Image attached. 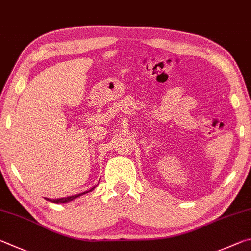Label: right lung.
<instances>
[{"instance_id":"add662e5","label":"right lung","mask_w":251,"mask_h":251,"mask_svg":"<svg viewBox=\"0 0 251 251\" xmlns=\"http://www.w3.org/2000/svg\"><path fill=\"white\" fill-rule=\"evenodd\" d=\"M92 190H95V187L90 188V190H89V191H87V192L80 193V194H76V195H73V196H67V197H61V199H56V200L47 199V197H46V200H47L48 201H50V203H55V204H64V203H68V201H74L75 199H77V197L81 196V195H83V194H87L88 192H91Z\"/></svg>"}]
</instances>
